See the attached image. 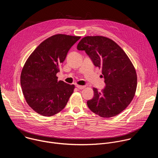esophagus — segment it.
<instances>
[{"label": "esophagus", "mask_w": 158, "mask_h": 158, "mask_svg": "<svg viewBox=\"0 0 158 158\" xmlns=\"http://www.w3.org/2000/svg\"><path fill=\"white\" fill-rule=\"evenodd\" d=\"M76 87L78 88L79 89H83L85 86L84 85H76Z\"/></svg>", "instance_id": "obj_1"}]
</instances>
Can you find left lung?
Returning <instances> with one entry per match:
<instances>
[{"instance_id":"obj_1","label":"left lung","mask_w":158,"mask_h":158,"mask_svg":"<svg viewBox=\"0 0 158 158\" xmlns=\"http://www.w3.org/2000/svg\"><path fill=\"white\" fill-rule=\"evenodd\" d=\"M77 49L85 51L94 65L102 69L106 83L101 92L93 88L94 97L87 101V106L102 118L118 115L131 103L136 91L137 74L132 62L118 44L104 36L84 37Z\"/></svg>"}]
</instances>
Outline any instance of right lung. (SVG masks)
<instances>
[{
	"mask_svg": "<svg viewBox=\"0 0 158 158\" xmlns=\"http://www.w3.org/2000/svg\"><path fill=\"white\" fill-rule=\"evenodd\" d=\"M81 38L54 35L43 42L27 59L20 74V85L28 105L37 113L52 116L61 111L75 85L57 81L56 74L67 54Z\"/></svg>",
	"mask_w": 158,
	"mask_h": 158,
	"instance_id": "1",
	"label": "right lung"
}]
</instances>
